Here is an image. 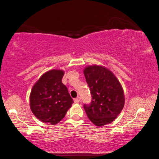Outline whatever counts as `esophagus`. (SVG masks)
<instances>
[{
	"instance_id": "34e87169",
	"label": "esophagus",
	"mask_w": 159,
	"mask_h": 159,
	"mask_svg": "<svg viewBox=\"0 0 159 159\" xmlns=\"http://www.w3.org/2000/svg\"><path fill=\"white\" fill-rule=\"evenodd\" d=\"M80 101V98H79H79H76V99H74L75 103H79Z\"/></svg>"
}]
</instances>
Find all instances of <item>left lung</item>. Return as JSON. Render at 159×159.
Masks as SVG:
<instances>
[{
    "label": "left lung",
    "instance_id": "obj_1",
    "mask_svg": "<svg viewBox=\"0 0 159 159\" xmlns=\"http://www.w3.org/2000/svg\"><path fill=\"white\" fill-rule=\"evenodd\" d=\"M83 74L92 95L91 103L83 105L86 114L97 126L109 124L124 107L125 96L121 85L115 75L103 66H86Z\"/></svg>",
    "mask_w": 159,
    "mask_h": 159
}]
</instances>
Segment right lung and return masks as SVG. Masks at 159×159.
<instances>
[{
    "label": "right lung",
    "instance_id": "right-lung-1",
    "mask_svg": "<svg viewBox=\"0 0 159 159\" xmlns=\"http://www.w3.org/2000/svg\"><path fill=\"white\" fill-rule=\"evenodd\" d=\"M64 71L52 69L45 72L31 91L30 108L35 116L43 123H58L65 116L74 101L61 82Z\"/></svg>",
    "mask_w": 159,
    "mask_h": 159
}]
</instances>
